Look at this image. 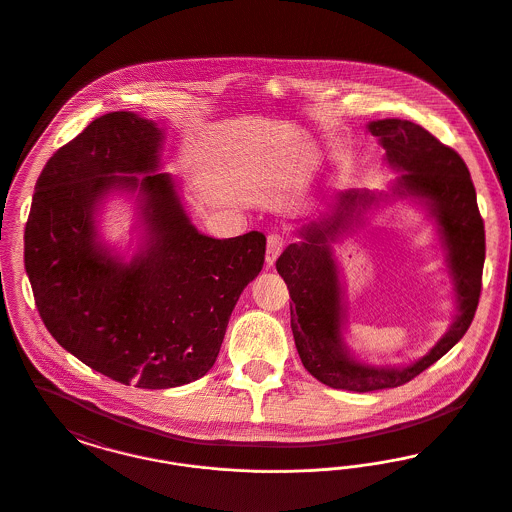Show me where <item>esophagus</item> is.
I'll use <instances>...</instances> for the list:
<instances>
[{"label": "esophagus", "mask_w": 512, "mask_h": 512, "mask_svg": "<svg viewBox=\"0 0 512 512\" xmlns=\"http://www.w3.org/2000/svg\"><path fill=\"white\" fill-rule=\"evenodd\" d=\"M286 247V238L280 234H270L267 240V265L272 267L276 263V259L280 257V253Z\"/></svg>", "instance_id": "1"}]
</instances>
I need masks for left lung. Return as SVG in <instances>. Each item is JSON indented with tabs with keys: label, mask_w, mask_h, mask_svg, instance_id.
I'll list each match as a JSON object with an SVG mask.
<instances>
[{
	"label": "left lung",
	"mask_w": 512,
	"mask_h": 512,
	"mask_svg": "<svg viewBox=\"0 0 512 512\" xmlns=\"http://www.w3.org/2000/svg\"><path fill=\"white\" fill-rule=\"evenodd\" d=\"M368 132L386 149V161L403 174L393 195L420 199L438 222L439 240L453 278L459 315L447 334L418 361L407 366H370L355 361L341 338L343 297L338 265L330 242L341 230L361 220L380 195L366 190L341 192L336 211L305 226L299 244L288 245L276 270L288 284L293 340L303 366L318 382L334 390L397 388L439 361L463 338L474 318L486 261V232L478 211L476 190L461 155L420 124L401 119L368 122Z\"/></svg>",
	"instance_id": "left-lung-1"
}]
</instances>
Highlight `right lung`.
Wrapping results in <instances>:
<instances>
[{"label": "right lung", "instance_id": "obj_1", "mask_svg": "<svg viewBox=\"0 0 512 512\" xmlns=\"http://www.w3.org/2000/svg\"><path fill=\"white\" fill-rule=\"evenodd\" d=\"M163 132L115 111L57 149L38 178L25 228V268L49 334L124 386L167 390L205 376L230 315L265 263L267 238L215 240L186 215L157 171ZM113 187L141 188L147 238L130 264L97 242L93 215Z\"/></svg>", "mask_w": 512, "mask_h": 512}]
</instances>
